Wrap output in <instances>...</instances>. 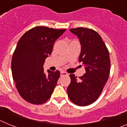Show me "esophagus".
Segmentation results:
<instances>
[{
    "instance_id": "obj_1",
    "label": "esophagus",
    "mask_w": 127,
    "mask_h": 127,
    "mask_svg": "<svg viewBox=\"0 0 127 127\" xmlns=\"http://www.w3.org/2000/svg\"><path fill=\"white\" fill-rule=\"evenodd\" d=\"M67 72H64V71H62L61 72H60V76H67Z\"/></svg>"
}]
</instances>
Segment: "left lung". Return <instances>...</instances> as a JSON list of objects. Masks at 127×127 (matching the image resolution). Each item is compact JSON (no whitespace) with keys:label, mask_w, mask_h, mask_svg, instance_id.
I'll list each match as a JSON object with an SVG mask.
<instances>
[{"label":"left lung","mask_w":127,"mask_h":127,"mask_svg":"<svg viewBox=\"0 0 127 127\" xmlns=\"http://www.w3.org/2000/svg\"><path fill=\"white\" fill-rule=\"evenodd\" d=\"M81 45L79 62L85 67L86 73L79 77L70 74L67 87L69 98L74 104L86 106L96 101L107 83L110 72L109 53L102 39L96 31L87 28L70 29Z\"/></svg>","instance_id":"8db88e82"}]
</instances>
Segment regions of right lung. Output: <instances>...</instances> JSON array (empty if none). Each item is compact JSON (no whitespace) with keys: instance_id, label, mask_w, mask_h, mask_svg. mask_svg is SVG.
<instances>
[{"instance_id":"1","label":"right lung","mask_w":127,"mask_h":127,"mask_svg":"<svg viewBox=\"0 0 127 127\" xmlns=\"http://www.w3.org/2000/svg\"><path fill=\"white\" fill-rule=\"evenodd\" d=\"M65 30L35 27L18 42L11 60L12 75L19 94L28 102L38 105L51 97L60 72L48 70L44 73L43 64L55 41Z\"/></svg>"}]
</instances>
